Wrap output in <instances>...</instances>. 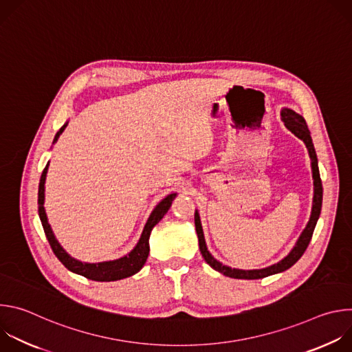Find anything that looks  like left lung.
<instances>
[{
	"instance_id": "8db88e82",
	"label": "left lung",
	"mask_w": 352,
	"mask_h": 352,
	"mask_svg": "<svg viewBox=\"0 0 352 352\" xmlns=\"http://www.w3.org/2000/svg\"><path fill=\"white\" fill-rule=\"evenodd\" d=\"M281 121L284 122L285 128L288 131H291L296 138H299L302 140L308 148V153L311 157V167H312V178H314V204H312V212H311V217L309 221L307 224V227L304 228V231L300 232L296 243L294 245V248L289 250V254L281 259L280 262L263 267V269H254V270H242V269H232L230 266L223 265L221 262H219L208 249L206 241H205V235H204V228H202V223H200V216L199 212L195 210V227H196V234L199 238V249L200 254H202L204 259L206 261V263L213 267L216 272L231 277V278H242V280H256V278H263L272 274H277L281 272H285L287 269H289L291 266H294L300 256L304 255V252L307 250L312 234L315 231L316 223L319 220L320 216V210H322V200H323V188H322V179H320V174H319V167H318V157H316V152L314 147V142L311 138V132L308 129V125L304 120L302 116H299L298 113H295L291 109H283L281 110Z\"/></svg>"
}]
</instances>
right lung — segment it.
<instances>
[{
	"label": "right lung",
	"instance_id": "1",
	"mask_svg": "<svg viewBox=\"0 0 352 352\" xmlns=\"http://www.w3.org/2000/svg\"><path fill=\"white\" fill-rule=\"evenodd\" d=\"M68 122H65L61 129L56 133V138L53 140V143H56L60 138V135L64 132V129L67 128ZM47 171H48V163L45 166V168L43 170L41 178H40V184H38V217L41 221V226L44 228L45 236L52 245L53 252L56 254V256L60 259V262L72 273L80 274L89 280H94V281H117L121 278H126L133 276L135 273H138L143 265L146 263V259L148 256V238H150V232H152L153 227L164 217V214L168 212V209L171 208L173 200L175 199L177 193L173 192L170 195H167L163 200H160L159 205L153 209V212L150 213L144 228L142 231V235L138 241V243L135 245V248L128 252L125 256L118 258L116 261H107V262H98V263H86V262H80L75 258H72L67 250L61 246V243L58 242V239L56 238L52 226L48 223L47 214H45V209H44V184H45V177H47Z\"/></svg>",
	"mask_w": 352,
	"mask_h": 352
}]
</instances>
